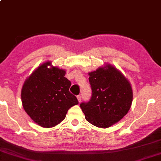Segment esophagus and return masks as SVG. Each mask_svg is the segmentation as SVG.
Returning a JSON list of instances; mask_svg holds the SVG:
<instances>
[{"label":"esophagus","mask_w":161,"mask_h":161,"mask_svg":"<svg viewBox=\"0 0 161 161\" xmlns=\"http://www.w3.org/2000/svg\"><path fill=\"white\" fill-rule=\"evenodd\" d=\"M77 99H78V103H80V101H81V95H78L77 96Z\"/></svg>","instance_id":"esophagus-1"}]
</instances>
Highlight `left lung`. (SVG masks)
<instances>
[{
  "label": "left lung",
  "mask_w": 161,
  "mask_h": 161,
  "mask_svg": "<svg viewBox=\"0 0 161 161\" xmlns=\"http://www.w3.org/2000/svg\"><path fill=\"white\" fill-rule=\"evenodd\" d=\"M92 96L80 107L88 122L100 128H108L127 114L133 100L130 83L116 68L105 64L90 72Z\"/></svg>",
  "instance_id": "obj_1"
}]
</instances>
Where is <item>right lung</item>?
<instances>
[{"label": "right lung", "mask_w": 161, "mask_h": 161, "mask_svg": "<svg viewBox=\"0 0 161 161\" xmlns=\"http://www.w3.org/2000/svg\"><path fill=\"white\" fill-rule=\"evenodd\" d=\"M65 74L66 70L47 61L34 70L22 86L21 99L25 111L42 127L58 125L69 108L78 104L76 97L69 92L71 83Z\"/></svg>", "instance_id": "1"}]
</instances>
